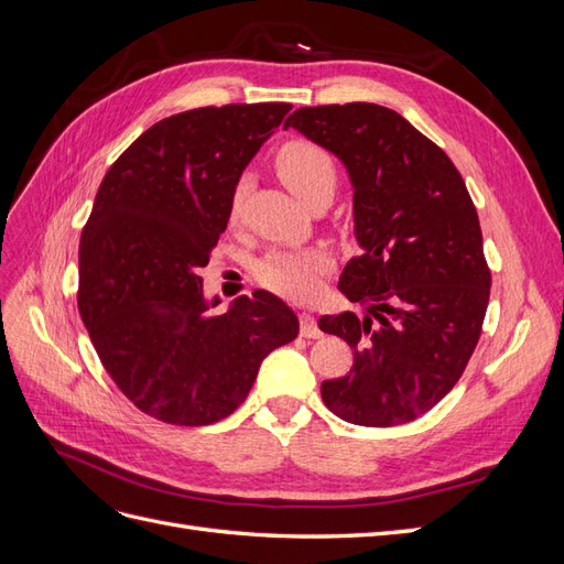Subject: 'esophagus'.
Segmentation results:
<instances>
[{
	"mask_svg": "<svg viewBox=\"0 0 564 564\" xmlns=\"http://www.w3.org/2000/svg\"><path fill=\"white\" fill-rule=\"evenodd\" d=\"M299 319H301V336H305V338H319L322 336V329L317 327V319L311 313H301Z\"/></svg>",
	"mask_w": 564,
	"mask_h": 564,
	"instance_id": "34e87169",
	"label": "esophagus"
}]
</instances>
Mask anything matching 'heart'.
I'll use <instances>...</instances> for the list:
<instances>
[{
  "label": "heart",
  "instance_id": "1",
  "mask_svg": "<svg viewBox=\"0 0 564 564\" xmlns=\"http://www.w3.org/2000/svg\"><path fill=\"white\" fill-rule=\"evenodd\" d=\"M278 174L299 199L311 204L317 197H329L336 191L338 172L327 150L313 141H289L275 158ZM247 183L240 181L232 193L230 214L237 216ZM329 253L324 249H275L256 263V278L272 292L289 299H311L319 278L329 268Z\"/></svg>",
  "mask_w": 564,
  "mask_h": 564
}]
</instances>
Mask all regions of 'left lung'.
<instances>
[{
    "instance_id": "obj_1",
    "label": "left lung",
    "mask_w": 564,
    "mask_h": 564,
    "mask_svg": "<svg viewBox=\"0 0 564 564\" xmlns=\"http://www.w3.org/2000/svg\"><path fill=\"white\" fill-rule=\"evenodd\" d=\"M286 127L346 164L362 249L338 289L365 315L317 322L355 355L322 400L371 429L414 421L456 386L482 334L491 272L468 187L447 152L390 108H299Z\"/></svg>"
}]
</instances>
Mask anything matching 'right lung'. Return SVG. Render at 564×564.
Returning a JSON list of instances; mask_svg holds the SVG:
<instances>
[{
    "label": "right lung",
    "mask_w": 564,
    "mask_h": 564,
    "mask_svg": "<svg viewBox=\"0 0 564 564\" xmlns=\"http://www.w3.org/2000/svg\"><path fill=\"white\" fill-rule=\"evenodd\" d=\"M289 104L197 108L152 124L100 183L79 240L77 305L117 388L174 425L230 416L263 357L299 336L275 294L240 296L214 315L202 294L245 166Z\"/></svg>",
    "instance_id": "add662e5"
}]
</instances>
